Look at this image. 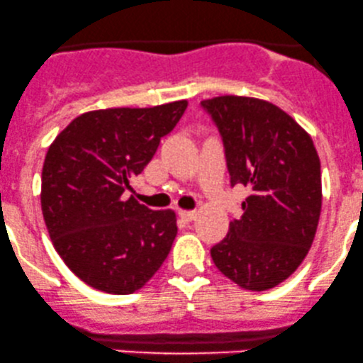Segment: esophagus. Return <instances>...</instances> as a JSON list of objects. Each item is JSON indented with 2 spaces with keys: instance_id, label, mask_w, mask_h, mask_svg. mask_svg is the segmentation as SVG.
I'll list each match as a JSON object with an SVG mask.
<instances>
[{
  "instance_id": "34e87169",
  "label": "esophagus",
  "mask_w": 363,
  "mask_h": 363,
  "mask_svg": "<svg viewBox=\"0 0 363 363\" xmlns=\"http://www.w3.org/2000/svg\"><path fill=\"white\" fill-rule=\"evenodd\" d=\"M178 214H180L182 220H185V221H194L197 216L196 211H178Z\"/></svg>"
}]
</instances>
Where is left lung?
Listing matches in <instances>:
<instances>
[{"instance_id":"8db88e82","label":"left lung","mask_w":363,"mask_h":363,"mask_svg":"<svg viewBox=\"0 0 363 363\" xmlns=\"http://www.w3.org/2000/svg\"><path fill=\"white\" fill-rule=\"evenodd\" d=\"M220 131L230 185L249 196L242 216L211 247L237 286L267 291L291 277L310 251L322 209L320 159L311 136L277 105L225 95L201 104Z\"/></svg>"}]
</instances>
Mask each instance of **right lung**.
Masks as SVG:
<instances>
[{"label":"right lung","mask_w":363,"mask_h":363,"mask_svg":"<svg viewBox=\"0 0 363 363\" xmlns=\"http://www.w3.org/2000/svg\"><path fill=\"white\" fill-rule=\"evenodd\" d=\"M186 100L84 112L53 140L41 174V209L64 263L93 289L131 294L161 268L177 237L171 209L126 197Z\"/></svg>","instance_id":"obj_1"}]
</instances>
